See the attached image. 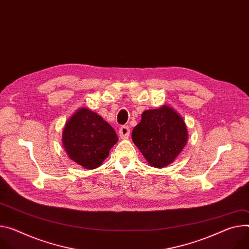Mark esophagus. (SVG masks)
<instances>
[{
    "label": "esophagus",
    "mask_w": 249,
    "mask_h": 249,
    "mask_svg": "<svg viewBox=\"0 0 249 249\" xmlns=\"http://www.w3.org/2000/svg\"><path fill=\"white\" fill-rule=\"evenodd\" d=\"M119 135L122 139H127L130 135V128L128 126H122L119 129Z\"/></svg>",
    "instance_id": "34e87169"
}]
</instances>
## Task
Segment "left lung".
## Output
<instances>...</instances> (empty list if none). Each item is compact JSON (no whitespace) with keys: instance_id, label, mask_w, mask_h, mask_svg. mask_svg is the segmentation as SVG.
Here are the masks:
<instances>
[{"instance_id":"left-lung-1","label":"left lung","mask_w":249,"mask_h":249,"mask_svg":"<svg viewBox=\"0 0 249 249\" xmlns=\"http://www.w3.org/2000/svg\"><path fill=\"white\" fill-rule=\"evenodd\" d=\"M132 140L149 165L164 168L172 164L188 141L186 123L172 107L163 105L142 113L132 131Z\"/></svg>"}]
</instances>
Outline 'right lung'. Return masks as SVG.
Returning <instances> with one entry per match:
<instances>
[{
	"instance_id": "add662e5",
	"label": "right lung",
	"mask_w": 249,
	"mask_h": 249,
	"mask_svg": "<svg viewBox=\"0 0 249 249\" xmlns=\"http://www.w3.org/2000/svg\"><path fill=\"white\" fill-rule=\"evenodd\" d=\"M118 141L117 135L97 113L79 108L62 132L63 147L72 161L87 170L98 168Z\"/></svg>"
}]
</instances>
